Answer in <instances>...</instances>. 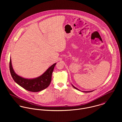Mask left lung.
Segmentation results:
<instances>
[{
  "instance_id": "obj_1",
  "label": "left lung",
  "mask_w": 122,
  "mask_h": 122,
  "mask_svg": "<svg viewBox=\"0 0 122 122\" xmlns=\"http://www.w3.org/2000/svg\"><path fill=\"white\" fill-rule=\"evenodd\" d=\"M72 86L74 87L75 89H76V90H79L78 89H77V88H76V87H75V86H73L72 85ZM82 92H92V91H89V92H88H88H87V91H86H86H82Z\"/></svg>"
}]
</instances>
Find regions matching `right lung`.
<instances>
[{
    "label": "right lung",
    "mask_w": 122,
    "mask_h": 122,
    "mask_svg": "<svg viewBox=\"0 0 122 122\" xmlns=\"http://www.w3.org/2000/svg\"><path fill=\"white\" fill-rule=\"evenodd\" d=\"M56 64L54 63L41 76L33 79H26L17 75L12 67L11 58L9 68L11 75L14 80L20 86L30 92H38L45 89L50 84L52 80V71Z\"/></svg>",
    "instance_id": "add662e5"
}]
</instances>
